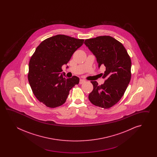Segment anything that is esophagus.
<instances>
[{"label": "esophagus", "mask_w": 157, "mask_h": 157, "mask_svg": "<svg viewBox=\"0 0 157 157\" xmlns=\"http://www.w3.org/2000/svg\"><path fill=\"white\" fill-rule=\"evenodd\" d=\"M85 81V80H82V79H80L79 83H80V84H82V83H83Z\"/></svg>", "instance_id": "1"}]
</instances>
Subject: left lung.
I'll use <instances>...</instances> for the list:
<instances>
[{
  "instance_id": "left-lung-1",
  "label": "left lung",
  "mask_w": 157,
  "mask_h": 157,
  "mask_svg": "<svg viewBox=\"0 0 157 157\" xmlns=\"http://www.w3.org/2000/svg\"><path fill=\"white\" fill-rule=\"evenodd\" d=\"M85 44L97 58L99 68L105 67L103 84L91 81L93 90L89 95L91 103L108 109L123 97L131 77L130 57L123 44L110 36H100L86 39Z\"/></svg>"
}]
</instances>
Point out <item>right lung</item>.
<instances>
[{"label":"right lung","instance_id":"1","mask_svg":"<svg viewBox=\"0 0 157 157\" xmlns=\"http://www.w3.org/2000/svg\"><path fill=\"white\" fill-rule=\"evenodd\" d=\"M83 41L57 35L43 41L31 56L29 82L37 99L47 107L53 108L63 104L71 89L79 83L77 76L66 78L60 72L62 66L69 62Z\"/></svg>","mask_w":157,"mask_h":157}]
</instances>
